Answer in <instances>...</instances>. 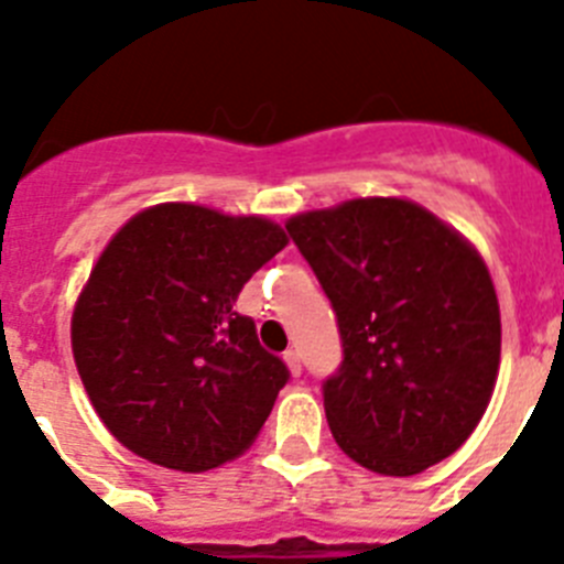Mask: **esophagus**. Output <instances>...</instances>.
<instances>
[{
	"label": "esophagus",
	"mask_w": 564,
	"mask_h": 564,
	"mask_svg": "<svg viewBox=\"0 0 564 564\" xmlns=\"http://www.w3.org/2000/svg\"><path fill=\"white\" fill-rule=\"evenodd\" d=\"M285 364H288V370H291L293 376H302V358H299L296 350L285 352Z\"/></svg>",
	"instance_id": "1"
}]
</instances>
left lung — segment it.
Segmentation results:
<instances>
[{
  "label": "left lung",
  "mask_w": 564,
  "mask_h": 564,
  "mask_svg": "<svg viewBox=\"0 0 564 564\" xmlns=\"http://www.w3.org/2000/svg\"><path fill=\"white\" fill-rule=\"evenodd\" d=\"M285 228L336 311L344 358L322 392L344 455L410 477L460 449L500 367V305L480 253L398 197L296 214Z\"/></svg>",
  "instance_id": "obj_1"
}]
</instances>
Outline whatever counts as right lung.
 <instances>
[{
	"mask_svg": "<svg viewBox=\"0 0 564 564\" xmlns=\"http://www.w3.org/2000/svg\"><path fill=\"white\" fill-rule=\"evenodd\" d=\"M285 246L265 217L192 203L147 208L109 239L73 311V356L129 452L208 471L251 446L291 372L234 305Z\"/></svg>",
	"mask_w": 564,
	"mask_h": 564,
	"instance_id": "1",
	"label": "right lung"
}]
</instances>
